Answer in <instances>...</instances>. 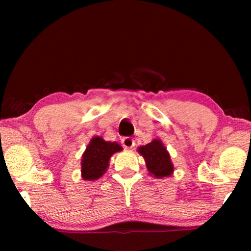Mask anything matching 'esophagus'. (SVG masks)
Segmentation results:
<instances>
[{"mask_svg": "<svg viewBox=\"0 0 251 251\" xmlns=\"http://www.w3.org/2000/svg\"><path fill=\"white\" fill-rule=\"evenodd\" d=\"M122 145L124 146L125 148H131L134 147L135 143H134V139L131 137H123L122 138Z\"/></svg>", "mask_w": 251, "mask_h": 251, "instance_id": "esophagus-1", "label": "esophagus"}]
</instances>
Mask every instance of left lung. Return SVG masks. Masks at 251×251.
I'll use <instances>...</instances> for the list:
<instances>
[{
    "mask_svg": "<svg viewBox=\"0 0 251 251\" xmlns=\"http://www.w3.org/2000/svg\"><path fill=\"white\" fill-rule=\"evenodd\" d=\"M139 154H142L146 160L148 172L157 178L172 175L174 166L171 161L166 148L158 139H154L151 143L138 148Z\"/></svg>",
    "mask_w": 251,
    "mask_h": 251,
    "instance_id": "8db88e82",
    "label": "left lung"
}]
</instances>
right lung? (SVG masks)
Wrapping results in <instances>:
<instances>
[{"label":"right lung","mask_w":251,"mask_h":251,"mask_svg":"<svg viewBox=\"0 0 251 251\" xmlns=\"http://www.w3.org/2000/svg\"><path fill=\"white\" fill-rule=\"evenodd\" d=\"M123 148L115 142H105L101 137L92 138L82 158V177L85 180H96L103 176L110 156Z\"/></svg>","instance_id":"obj_1"}]
</instances>
